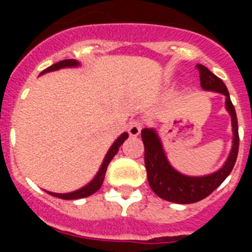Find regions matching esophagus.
<instances>
[{"mask_svg": "<svg viewBox=\"0 0 252 252\" xmlns=\"http://www.w3.org/2000/svg\"><path fill=\"white\" fill-rule=\"evenodd\" d=\"M142 129V124L138 120H133V122L129 123V126H128V132L132 137H136L140 134Z\"/></svg>", "mask_w": 252, "mask_h": 252, "instance_id": "34e87169", "label": "esophagus"}]
</instances>
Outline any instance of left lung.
Segmentation results:
<instances>
[{"label": "left lung", "mask_w": 252, "mask_h": 252, "mask_svg": "<svg viewBox=\"0 0 252 252\" xmlns=\"http://www.w3.org/2000/svg\"><path fill=\"white\" fill-rule=\"evenodd\" d=\"M197 69L200 72V85L203 90L225 95V108L231 118L233 144L222 167L208 175L189 176L175 170L168 162L157 130L154 128H144L141 130L142 142L145 146V167L150 188L161 199L176 204L196 203L211 195L230 174L238 156V122L229 91L222 81L215 76L207 66L199 64Z\"/></svg>", "instance_id": "obj_1"}]
</instances>
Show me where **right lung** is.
Listing matches in <instances>:
<instances>
[{
  "mask_svg": "<svg viewBox=\"0 0 252 252\" xmlns=\"http://www.w3.org/2000/svg\"><path fill=\"white\" fill-rule=\"evenodd\" d=\"M80 63L77 60H73V59H69V60H63V61H59L56 64L51 65L49 68L44 69L43 72L40 73L41 74H45V73H49V72H56L59 69H64V68H77V66H80ZM126 138H128V133L124 132L123 134H120L116 140L114 141V144L111 145V148L108 149L107 152L106 157L103 159L102 165L99 167L98 172H96V175L93 178L91 182L85 186V187L80 188V189H77V191H73V192H68V193H56V192H49L47 191V193L49 195L55 196V197H59V199H64V200H76V199H84V197H87V196L93 195L95 192L98 191L99 188L102 187V183L103 180H104V175H106V170H107V166L108 163L111 162V159L116 156L118 153L119 148L122 145L123 142L126 141Z\"/></svg>",
  "mask_w": 252,
  "mask_h": 252,
  "instance_id": "add662e5",
  "label": "right lung"
}]
</instances>
